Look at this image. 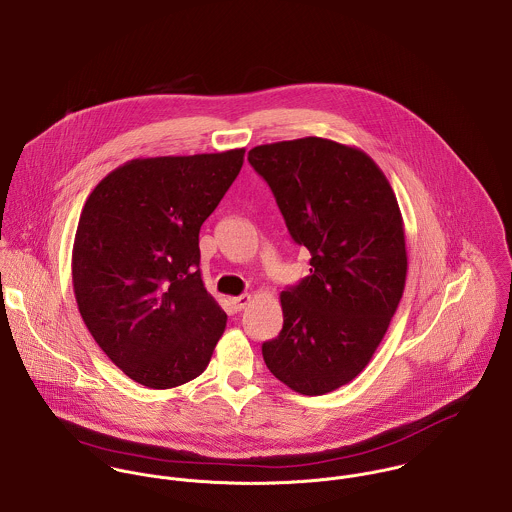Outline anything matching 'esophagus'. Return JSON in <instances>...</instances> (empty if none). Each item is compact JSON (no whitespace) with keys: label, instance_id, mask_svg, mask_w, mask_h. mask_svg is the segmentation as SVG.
I'll use <instances>...</instances> for the list:
<instances>
[{"label":"esophagus","instance_id":"34e87169","mask_svg":"<svg viewBox=\"0 0 512 512\" xmlns=\"http://www.w3.org/2000/svg\"><path fill=\"white\" fill-rule=\"evenodd\" d=\"M249 303H251V295H239V297L231 299L233 310H243Z\"/></svg>","mask_w":512,"mask_h":512}]
</instances>
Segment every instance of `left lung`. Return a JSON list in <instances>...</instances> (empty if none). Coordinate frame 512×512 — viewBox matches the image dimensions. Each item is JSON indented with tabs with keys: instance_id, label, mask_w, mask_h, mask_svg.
I'll list each match as a JSON object with an SVG mask.
<instances>
[{
	"instance_id": "8db88e82",
	"label": "left lung",
	"mask_w": 512,
	"mask_h": 512,
	"mask_svg": "<svg viewBox=\"0 0 512 512\" xmlns=\"http://www.w3.org/2000/svg\"><path fill=\"white\" fill-rule=\"evenodd\" d=\"M310 275L281 293L283 330L263 342L275 378L303 396L352 382L372 360L408 275L404 219L378 164L360 148L307 136L249 150Z\"/></svg>"
}]
</instances>
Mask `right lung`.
Instances as JSON below:
<instances>
[{
  "label": "right lung",
  "instance_id": "1",
  "mask_svg": "<svg viewBox=\"0 0 512 512\" xmlns=\"http://www.w3.org/2000/svg\"><path fill=\"white\" fill-rule=\"evenodd\" d=\"M243 156L130 160L81 211L71 263L79 312L104 354L146 388L198 378L225 330L227 314L202 281L200 229Z\"/></svg>",
  "mask_w": 512,
  "mask_h": 512
}]
</instances>
